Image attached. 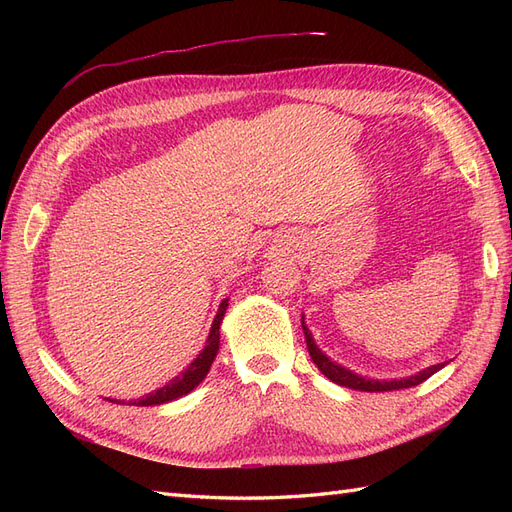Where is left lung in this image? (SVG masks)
<instances>
[{
	"instance_id": "left-lung-1",
	"label": "left lung",
	"mask_w": 512,
	"mask_h": 512,
	"mask_svg": "<svg viewBox=\"0 0 512 512\" xmlns=\"http://www.w3.org/2000/svg\"><path fill=\"white\" fill-rule=\"evenodd\" d=\"M303 333H305V342H307V350H309V356H312V361L316 363V367L322 371L324 376H327L331 382L339 384V386H346V389H352V391H365V393H384V391H397V389H410V386H416L425 382L427 378H431L433 374H436L438 369H442L446 363H438V365H431L427 369H423L421 374L416 376H410V378H404V380H367V378H361L352 374V371L344 369L335 365L333 361H329L327 354H322L318 350V346L314 344L312 339V333L307 331V327L303 324Z\"/></svg>"
}]
</instances>
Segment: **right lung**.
<instances>
[{"label": "right lung", "mask_w": 512, "mask_h": 512, "mask_svg": "<svg viewBox=\"0 0 512 512\" xmlns=\"http://www.w3.org/2000/svg\"><path fill=\"white\" fill-rule=\"evenodd\" d=\"M226 307H228V299L222 301L218 314H215L211 333L207 337V346H205L203 352L196 356V361L188 369H185L181 376H177L175 380H170L166 386H162V389H158L156 393H149V395H145L141 399L130 401V406H160V404H168V401H173V399H177L181 395H188L190 391L196 389L200 382L205 380V376L209 374V369H211V363L215 361V354H218V348H220V324H222Z\"/></svg>", "instance_id": "obj_1"}]
</instances>
